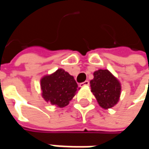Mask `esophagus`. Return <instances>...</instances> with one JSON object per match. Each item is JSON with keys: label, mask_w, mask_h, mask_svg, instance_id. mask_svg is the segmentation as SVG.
<instances>
[{"label": "esophagus", "mask_w": 149, "mask_h": 149, "mask_svg": "<svg viewBox=\"0 0 149 149\" xmlns=\"http://www.w3.org/2000/svg\"><path fill=\"white\" fill-rule=\"evenodd\" d=\"M89 84V80H85V81L83 82V83L79 84V86H80V87H84V86H88Z\"/></svg>", "instance_id": "obj_1"}]
</instances>
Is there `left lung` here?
Here are the masks:
<instances>
[{
    "label": "left lung",
    "mask_w": 149,
    "mask_h": 149,
    "mask_svg": "<svg viewBox=\"0 0 149 149\" xmlns=\"http://www.w3.org/2000/svg\"><path fill=\"white\" fill-rule=\"evenodd\" d=\"M91 92L95 95L100 107L110 109L118 102L121 84L108 70H99L94 73L90 80Z\"/></svg>",
    "instance_id": "1"
}]
</instances>
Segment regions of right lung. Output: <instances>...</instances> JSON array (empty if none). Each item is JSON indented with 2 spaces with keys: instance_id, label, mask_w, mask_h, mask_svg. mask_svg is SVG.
Wrapping results in <instances>:
<instances>
[{
  "instance_id": "add662e5",
  "label": "right lung",
  "mask_w": 149,
  "mask_h": 149,
  "mask_svg": "<svg viewBox=\"0 0 149 149\" xmlns=\"http://www.w3.org/2000/svg\"><path fill=\"white\" fill-rule=\"evenodd\" d=\"M40 87L44 100L59 108L68 105L79 89L74 77L62 69L44 76L40 80Z\"/></svg>"
}]
</instances>
